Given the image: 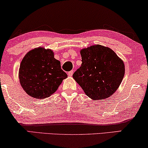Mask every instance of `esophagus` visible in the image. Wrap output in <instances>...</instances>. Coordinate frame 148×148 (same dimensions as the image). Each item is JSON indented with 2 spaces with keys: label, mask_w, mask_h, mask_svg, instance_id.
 <instances>
[{
  "label": "esophagus",
  "mask_w": 148,
  "mask_h": 148,
  "mask_svg": "<svg viewBox=\"0 0 148 148\" xmlns=\"http://www.w3.org/2000/svg\"><path fill=\"white\" fill-rule=\"evenodd\" d=\"M73 74V71H71L68 73V75L69 77H72Z\"/></svg>",
  "instance_id": "obj_1"
}]
</instances>
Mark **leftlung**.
Segmentation results:
<instances>
[{"label": "left lung", "instance_id": "obj_1", "mask_svg": "<svg viewBox=\"0 0 148 148\" xmlns=\"http://www.w3.org/2000/svg\"><path fill=\"white\" fill-rule=\"evenodd\" d=\"M82 66L73 77L88 97L103 100L110 97L123 79V60L109 47L94 45L80 50Z\"/></svg>", "mask_w": 148, "mask_h": 148}]
</instances>
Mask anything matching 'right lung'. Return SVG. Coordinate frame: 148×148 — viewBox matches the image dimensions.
Masks as SVG:
<instances>
[{"mask_svg":"<svg viewBox=\"0 0 148 148\" xmlns=\"http://www.w3.org/2000/svg\"><path fill=\"white\" fill-rule=\"evenodd\" d=\"M20 85L26 93L37 99L53 95L67 77L61 69L60 62L54 58L50 49H32L24 56L19 69Z\"/></svg>","mask_w":148,"mask_h":148,"instance_id":"1","label":"right lung"}]
</instances>
